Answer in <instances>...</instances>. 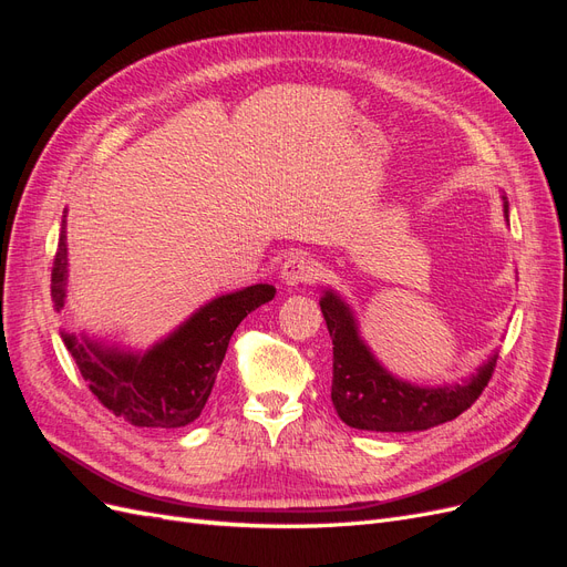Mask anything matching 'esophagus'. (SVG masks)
<instances>
[{
	"mask_svg": "<svg viewBox=\"0 0 567 567\" xmlns=\"http://www.w3.org/2000/svg\"><path fill=\"white\" fill-rule=\"evenodd\" d=\"M317 277H319V267L307 252H293L281 267V281L286 286L315 284Z\"/></svg>",
	"mask_w": 567,
	"mask_h": 567,
	"instance_id": "1",
	"label": "esophagus"
}]
</instances>
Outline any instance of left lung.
<instances>
[{
    "mask_svg": "<svg viewBox=\"0 0 567 567\" xmlns=\"http://www.w3.org/2000/svg\"><path fill=\"white\" fill-rule=\"evenodd\" d=\"M508 217V203L504 198ZM333 340L331 400L338 416L350 427L375 433H411L454 421L483 394L496 354L477 369L468 383L450 388H419L390 375L375 362L357 333L350 307L331 290L319 300Z\"/></svg>",
    "mask_w": 567,
    "mask_h": 567,
    "instance_id": "obj_1",
    "label": "left lung"
}]
</instances>
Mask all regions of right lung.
Returning <instances> with one entry per match:
<instances>
[{
  "label": "right lung",
  "instance_id": "add662e5",
  "mask_svg": "<svg viewBox=\"0 0 567 567\" xmlns=\"http://www.w3.org/2000/svg\"><path fill=\"white\" fill-rule=\"evenodd\" d=\"M65 229L51 267V302L61 312L65 298ZM277 288L255 284L219 296L146 354L104 350L96 342L65 336L63 342L94 398L115 416L140 427H179L200 416L236 326L269 302Z\"/></svg>",
  "mask_w": 567,
  "mask_h": 567
}]
</instances>
